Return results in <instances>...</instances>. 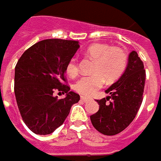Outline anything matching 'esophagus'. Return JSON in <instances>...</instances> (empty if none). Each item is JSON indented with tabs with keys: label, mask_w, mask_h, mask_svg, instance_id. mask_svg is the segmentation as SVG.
<instances>
[{
	"label": "esophagus",
	"mask_w": 161,
	"mask_h": 161,
	"mask_svg": "<svg viewBox=\"0 0 161 161\" xmlns=\"http://www.w3.org/2000/svg\"><path fill=\"white\" fill-rule=\"evenodd\" d=\"M80 100L86 103V102H88V101H90L91 98H88V97H85V96H81V97H80Z\"/></svg>",
	"instance_id": "obj_1"
}]
</instances>
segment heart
<instances>
[{
  "label": "heart",
  "instance_id": "b5f03b06",
  "mask_svg": "<svg viewBox=\"0 0 161 161\" xmlns=\"http://www.w3.org/2000/svg\"><path fill=\"white\" fill-rule=\"evenodd\" d=\"M85 55L94 60L93 75L82 77L74 84V90L78 93L91 96L101 89L105 83L118 80L126 70L128 65V53L119 46H111L108 43H93L85 50ZM66 72L71 77L78 76L80 69L76 58H71L66 66Z\"/></svg>",
  "mask_w": 161,
  "mask_h": 161
}]
</instances>
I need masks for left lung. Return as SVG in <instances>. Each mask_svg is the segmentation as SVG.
Listing matches in <instances>:
<instances>
[{
    "mask_svg": "<svg viewBox=\"0 0 161 161\" xmlns=\"http://www.w3.org/2000/svg\"><path fill=\"white\" fill-rule=\"evenodd\" d=\"M145 80L144 63L132 51L124 74L106 91L110 96L97 100L99 110L90 116L92 126L105 135H115L125 130L143 102Z\"/></svg>",
    "mask_w": 161,
    "mask_h": 161,
    "instance_id": "obj_1",
    "label": "left lung"
}]
</instances>
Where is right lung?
Wrapping results in <instances>:
<instances>
[{"mask_svg": "<svg viewBox=\"0 0 161 161\" xmlns=\"http://www.w3.org/2000/svg\"><path fill=\"white\" fill-rule=\"evenodd\" d=\"M79 48L76 41L48 39L24 52L14 69V94L23 121L36 134L61 126L80 95L69 92L66 66ZM55 92L67 93L58 99Z\"/></svg>", "mask_w": 161, "mask_h": 161, "instance_id": "add662e5", "label": "right lung"}]
</instances>
